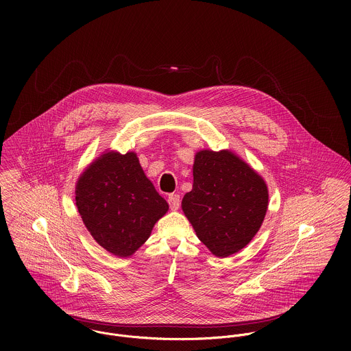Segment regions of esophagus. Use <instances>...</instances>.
<instances>
[{"label":"esophagus","instance_id":"34e87169","mask_svg":"<svg viewBox=\"0 0 351 351\" xmlns=\"http://www.w3.org/2000/svg\"><path fill=\"white\" fill-rule=\"evenodd\" d=\"M167 201H169V205H170V209H171V210H177V209L180 208L181 200H180V196H178V195H174V193L169 195Z\"/></svg>","mask_w":351,"mask_h":351}]
</instances>
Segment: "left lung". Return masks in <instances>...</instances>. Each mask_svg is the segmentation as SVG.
<instances>
[{
	"mask_svg": "<svg viewBox=\"0 0 351 351\" xmlns=\"http://www.w3.org/2000/svg\"><path fill=\"white\" fill-rule=\"evenodd\" d=\"M267 205L265 180L235 152H196L193 188L181 206L213 255L226 258L245 249L259 231Z\"/></svg>",
	"mask_w": 351,
	"mask_h": 351,
	"instance_id": "left-lung-1",
	"label": "left lung"
}]
</instances>
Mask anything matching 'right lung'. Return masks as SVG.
I'll return each instance as SVG.
<instances>
[{
	"label": "right lung",
	"instance_id": "right-lung-1",
	"mask_svg": "<svg viewBox=\"0 0 351 351\" xmlns=\"http://www.w3.org/2000/svg\"><path fill=\"white\" fill-rule=\"evenodd\" d=\"M75 204L93 239L120 258L138 251L169 210L134 151L97 156L78 177Z\"/></svg>",
	"mask_w": 351,
	"mask_h": 351
}]
</instances>
